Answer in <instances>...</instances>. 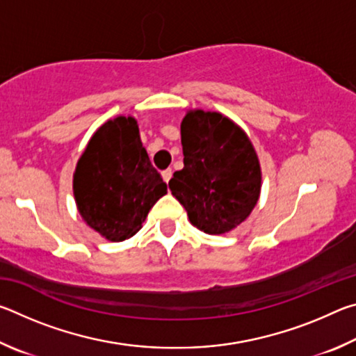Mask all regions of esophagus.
<instances>
[{
  "label": "esophagus",
  "instance_id": "1",
  "mask_svg": "<svg viewBox=\"0 0 356 356\" xmlns=\"http://www.w3.org/2000/svg\"><path fill=\"white\" fill-rule=\"evenodd\" d=\"M161 177H163V180H165L166 184L170 182L171 177H172V171L170 170V168H168V170H165V171H161Z\"/></svg>",
  "mask_w": 356,
  "mask_h": 356
}]
</instances>
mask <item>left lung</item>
<instances>
[{
    "mask_svg": "<svg viewBox=\"0 0 356 356\" xmlns=\"http://www.w3.org/2000/svg\"><path fill=\"white\" fill-rule=\"evenodd\" d=\"M184 170L170 180L190 222L221 236L248 218L261 196L262 171L242 127L221 113L188 110L180 124Z\"/></svg>",
    "mask_w": 356,
    "mask_h": 356,
    "instance_id": "8db88e82",
    "label": "left lung"
}]
</instances>
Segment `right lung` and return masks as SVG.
I'll list each match as a JSON object with an SVG mask.
<instances>
[{
    "label": "right lung",
    "mask_w": 356,
    "mask_h": 356,
    "mask_svg": "<svg viewBox=\"0 0 356 356\" xmlns=\"http://www.w3.org/2000/svg\"><path fill=\"white\" fill-rule=\"evenodd\" d=\"M168 186L150 163L134 116H118L95 130L74 172L76 209L110 242L134 237Z\"/></svg>",
    "instance_id": "add662e5"
}]
</instances>
